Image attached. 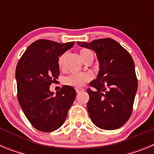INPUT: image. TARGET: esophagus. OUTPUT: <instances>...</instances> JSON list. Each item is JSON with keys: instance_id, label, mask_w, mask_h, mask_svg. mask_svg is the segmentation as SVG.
<instances>
[{"instance_id": "esophagus-1", "label": "esophagus", "mask_w": 154, "mask_h": 154, "mask_svg": "<svg viewBox=\"0 0 154 154\" xmlns=\"http://www.w3.org/2000/svg\"><path fill=\"white\" fill-rule=\"evenodd\" d=\"M82 91H84L83 89H76V92H77V93H79V92H82Z\"/></svg>"}]
</instances>
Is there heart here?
<instances>
[{"mask_svg": "<svg viewBox=\"0 0 154 154\" xmlns=\"http://www.w3.org/2000/svg\"><path fill=\"white\" fill-rule=\"evenodd\" d=\"M80 56L84 62L88 60L92 61L94 58V53L91 50L83 48L80 51ZM65 57H66V53H64L58 58V64L60 68L63 67ZM90 79L91 75L88 73H73V74L66 76L64 79V82L66 85L72 86L74 88H80Z\"/></svg>", "mask_w": 154, "mask_h": 154, "instance_id": "heart-1", "label": "heart"}]
</instances>
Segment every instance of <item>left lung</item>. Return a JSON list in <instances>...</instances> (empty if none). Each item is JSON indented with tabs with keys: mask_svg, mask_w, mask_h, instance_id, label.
<instances>
[{
	"mask_svg": "<svg viewBox=\"0 0 154 154\" xmlns=\"http://www.w3.org/2000/svg\"><path fill=\"white\" fill-rule=\"evenodd\" d=\"M77 43L95 51L99 61L97 77L89 83L95 89H87L89 95L87 103L89 117L100 129H119L130 119L137 91L133 58L112 38Z\"/></svg>",
	"mask_w": 154,
	"mask_h": 154,
	"instance_id": "obj_1",
	"label": "left lung"
}]
</instances>
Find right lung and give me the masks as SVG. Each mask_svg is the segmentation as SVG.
<instances>
[{"label": "right lung", "mask_w": 154, "mask_h": 154, "mask_svg": "<svg viewBox=\"0 0 154 154\" xmlns=\"http://www.w3.org/2000/svg\"><path fill=\"white\" fill-rule=\"evenodd\" d=\"M75 42L58 43L45 39L35 41L24 51L17 65L15 77L17 99L31 125L42 132L61 127L76 96L73 87L63 85L56 94L49 86L58 78V57Z\"/></svg>", "instance_id": "obj_1"}]
</instances>
